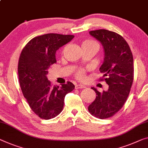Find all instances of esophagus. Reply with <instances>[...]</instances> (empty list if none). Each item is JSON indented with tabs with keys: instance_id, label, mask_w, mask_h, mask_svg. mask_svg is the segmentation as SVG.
<instances>
[{
	"instance_id": "obj_1",
	"label": "esophagus",
	"mask_w": 148,
	"mask_h": 148,
	"mask_svg": "<svg viewBox=\"0 0 148 148\" xmlns=\"http://www.w3.org/2000/svg\"><path fill=\"white\" fill-rule=\"evenodd\" d=\"M75 87V89H83L85 88V86L83 84H76Z\"/></svg>"
}]
</instances>
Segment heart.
<instances>
[{"label": "heart", "mask_w": 148, "mask_h": 148, "mask_svg": "<svg viewBox=\"0 0 148 148\" xmlns=\"http://www.w3.org/2000/svg\"><path fill=\"white\" fill-rule=\"evenodd\" d=\"M82 46H91L94 47L96 49H98L99 48V45L97 44V42L92 40H86L83 42ZM76 76L79 79H83L85 76V70L84 69H80L77 71L76 73Z\"/></svg>", "instance_id": "1"}]
</instances>
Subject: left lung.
I'll return each mask as SVG.
<instances>
[{
    "instance_id": "obj_1",
    "label": "left lung",
    "mask_w": 148,
    "mask_h": 148,
    "mask_svg": "<svg viewBox=\"0 0 148 148\" xmlns=\"http://www.w3.org/2000/svg\"><path fill=\"white\" fill-rule=\"evenodd\" d=\"M102 45L103 63L99 68L109 85L107 91L96 93V98L88 107L89 113L99 119L113 116L123 107L129 95L134 80V59L129 45L121 35L106 29L89 31Z\"/></svg>"
}]
</instances>
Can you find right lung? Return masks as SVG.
Segmentation results:
<instances>
[{"instance_id":"obj_1","label":"right lung","mask_w":148,"mask_h":148,"mask_svg":"<svg viewBox=\"0 0 148 148\" xmlns=\"http://www.w3.org/2000/svg\"><path fill=\"white\" fill-rule=\"evenodd\" d=\"M73 38V35L55 33L38 36L21 53L18 65L21 88L30 108L42 119L57 116L63 110L66 94L75 89L70 81L53 86L47 77L51 65L57 62L56 51Z\"/></svg>"}]
</instances>
